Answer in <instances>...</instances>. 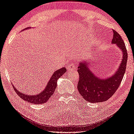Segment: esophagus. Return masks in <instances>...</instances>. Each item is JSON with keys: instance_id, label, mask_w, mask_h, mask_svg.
<instances>
[{"instance_id": "esophagus-1", "label": "esophagus", "mask_w": 134, "mask_h": 134, "mask_svg": "<svg viewBox=\"0 0 134 134\" xmlns=\"http://www.w3.org/2000/svg\"><path fill=\"white\" fill-rule=\"evenodd\" d=\"M75 64H69L68 65V70H72L73 69H75Z\"/></svg>"}]
</instances>
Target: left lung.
Here are the masks:
<instances>
[{
	"label": "left lung",
	"mask_w": 134,
	"mask_h": 134,
	"mask_svg": "<svg viewBox=\"0 0 134 134\" xmlns=\"http://www.w3.org/2000/svg\"><path fill=\"white\" fill-rule=\"evenodd\" d=\"M113 31L112 43L119 47L123 54L122 62L116 72L111 77L103 79L95 76L90 71L87 66L89 62L82 61L77 67L79 75L77 90L83 98L90 103L102 102L110 98L119 87L125 73L128 58L126 46L119 33L114 30Z\"/></svg>",
	"instance_id": "1"
}]
</instances>
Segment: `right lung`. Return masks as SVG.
I'll return each instance as SVG.
<instances>
[{"label": "right lung", "mask_w": 134, "mask_h": 134, "mask_svg": "<svg viewBox=\"0 0 134 134\" xmlns=\"http://www.w3.org/2000/svg\"><path fill=\"white\" fill-rule=\"evenodd\" d=\"M30 29V28L28 27L26 29ZM66 68L64 67L62 68L57 71H55V72L53 74L50 78V80L48 82L45 89L42 92H40V94H37L36 95L31 96L25 95L23 94V93L20 92V91H18L16 88H15V87H14V86L13 88L15 92H16L17 95L19 96H20V98L23 99L25 101L36 104H43L46 102H47L51 95H52L53 94H54L55 90L57 88V80L59 78H60L61 76L63 75V74L66 72Z\"/></svg>", "instance_id": "1"}]
</instances>
